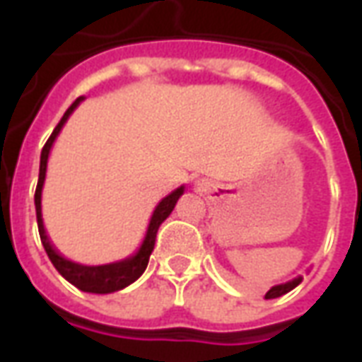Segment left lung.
Masks as SVG:
<instances>
[{
	"label": "left lung",
	"instance_id": "8db88e82",
	"mask_svg": "<svg viewBox=\"0 0 362 362\" xmlns=\"http://www.w3.org/2000/svg\"><path fill=\"white\" fill-rule=\"evenodd\" d=\"M303 281V277L298 275V277H295V279L287 281V283H281V285H275V287H272L269 291L266 293V298H277V296L281 295H287L288 291H293V288L298 285Z\"/></svg>",
	"mask_w": 362,
	"mask_h": 362
}]
</instances>
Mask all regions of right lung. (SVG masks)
Returning a JSON list of instances; mask_svg holds the SVG:
<instances>
[{
  "label": "right lung",
  "mask_w": 362,
  "mask_h": 362,
  "mask_svg": "<svg viewBox=\"0 0 362 362\" xmlns=\"http://www.w3.org/2000/svg\"><path fill=\"white\" fill-rule=\"evenodd\" d=\"M83 96H79L64 114V118L59 119V124L54 127V132L48 137V141L42 147V153H40V174H38V184H36L35 192V205H36V223H38V233H40V240H42V246L48 258L54 264V267L58 269L59 275L67 279L71 285H75L77 288H81L85 293H96V295H108V293H114V291H119V288H126L127 285H132L134 281H137L141 277V273L145 272V267L149 264V256L153 248H155V238H157V230L160 227V223L173 213L174 205L178 202V197L184 194V186L176 188L173 194H168L166 197H163L158 205L155 207V211L151 215L149 227H147V233L143 236L141 246L137 248L132 254H127L124 258L114 259V262H108V264H98V266H87V264H79V262H74V259L64 258L56 248L54 244L50 243V238L46 235V228H44L42 223V186L44 178H46V165H48V155H50V149L56 137L62 132V127L67 122V118L71 116V112L77 108V104L81 103Z\"/></svg>",
  "instance_id": "right-lung-1"
}]
</instances>
